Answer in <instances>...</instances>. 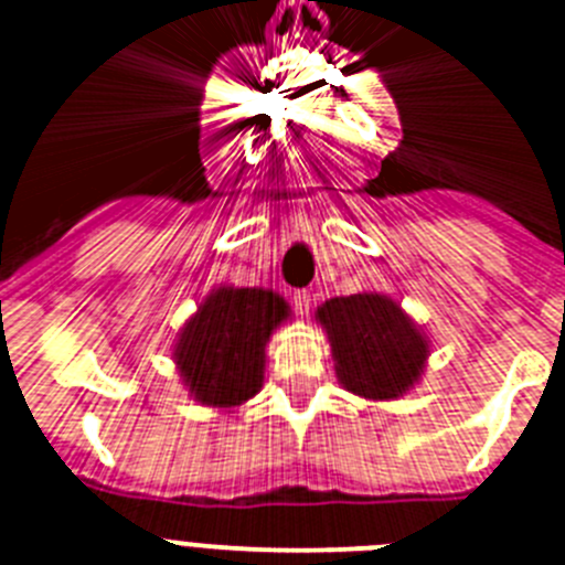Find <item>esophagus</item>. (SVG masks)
Listing matches in <instances>:
<instances>
[{"instance_id":"obj_1","label":"esophagus","mask_w":565,"mask_h":565,"mask_svg":"<svg viewBox=\"0 0 565 565\" xmlns=\"http://www.w3.org/2000/svg\"><path fill=\"white\" fill-rule=\"evenodd\" d=\"M291 299L297 313H308V308H311V291H294Z\"/></svg>"}]
</instances>
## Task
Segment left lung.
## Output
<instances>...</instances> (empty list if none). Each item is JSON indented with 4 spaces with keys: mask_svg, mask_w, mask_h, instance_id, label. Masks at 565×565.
<instances>
[{
    "mask_svg": "<svg viewBox=\"0 0 565 565\" xmlns=\"http://www.w3.org/2000/svg\"><path fill=\"white\" fill-rule=\"evenodd\" d=\"M317 322L328 333L339 384L353 396L393 402L422 382L430 337L387 294L326 299L317 308Z\"/></svg>",
    "mask_w": 565,
    "mask_h": 565,
    "instance_id": "obj_1",
    "label": "left lung"
}]
</instances>
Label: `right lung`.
<instances>
[{
  "label": "right lung",
  "mask_w": 565,
  "mask_h": 565,
  "mask_svg": "<svg viewBox=\"0 0 565 565\" xmlns=\"http://www.w3.org/2000/svg\"><path fill=\"white\" fill-rule=\"evenodd\" d=\"M291 317V306L271 288L221 282L183 322L172 359L189 396L203 407L232 413L263 387L271 333Z\"/></svg>",
  "instance_id": "right-lung-1"
}]
</instances>
